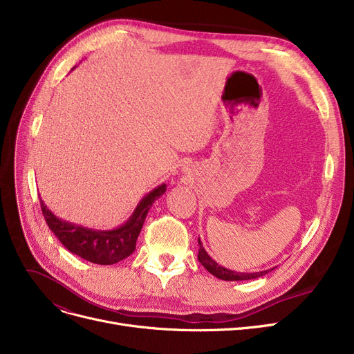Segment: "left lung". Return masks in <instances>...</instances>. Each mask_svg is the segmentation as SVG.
<instances>
[{
	"mask_svg": "<svg viewBox=\"0 0 354 354\" xmlns=\"http://www.w3.org/2000/svg\"><path fill=\"white\" fill-rule=\"evenodd\" d=\"M198 244H199V252H198V259L199 263L205 267L212 275H215L216 278H219V280H224V281H243V280H254V278H258V277H263L266 275L267 272L272 271L274 268H270V270H266V271H258V272H238V271H232V270H228L225 267L219 266L216 261H214V259L208 255V252L205 251V248H203L201 239L198 238Z\"/></svg>",
	"mask_w": 354,
	"mask_h": 354,
	"instance_id": "left-lung-1",
	"label": "left lung"
}]
</instances>
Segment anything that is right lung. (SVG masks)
<instances>
[{
    "mask_svg": "<svg viewBox=\"0 0 354 354\" xmlns=\"http://www.w3.org/2000/svg\"><path fill=\"white\" fill-rule=\"evenodd\" d=\"M165 192L166 185L162 183L142 198L136 209L124 224L109 231L90 230L73 224V222L63 221L59 216H55L41 199L40 205L48 228L70 252L79 255L93 264L111 266L122 261L135 251L136 241L149 209Z\"/></svg>",
    "mask_w": 354,
    "mask_h": 354,
    "instance_id": "1",
    "label": "right lung"
}]
</instances>
